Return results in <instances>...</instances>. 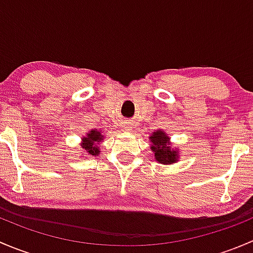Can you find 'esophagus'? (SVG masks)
I'll use <instances>...</instances> for the list:
<instances>
[{
	"label": "esophagus",
	"mask_w": 253,
	"mask_h": 253,
	"mask_svg": "<svg viewBox=\"0 0 253 253\" xmlns=\"http://www.w3.org/2000/svg\"><path fill=\"white\" fill-rule=\"evenodd\" d=\"M124 129H125V131H131L132 126L129 124H125L124 125Z\"/></svg>",
	"instance_id": "obj_1"
}]
</instances>
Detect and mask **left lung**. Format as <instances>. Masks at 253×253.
Segmentation results:
<instances>
[{"label": "left lung", "instance_id": "1", "mask_svg": "<svg viewBox=\"0 0 253 253\" xmlns=\"http://www.w3.org/2000/svg\"><path fill=\"white\" fill-rule=\"evenodd\" d=\"M150 149L154 153V159L163 165H171L178 162L180 150L177 148H172V143L170 142V137L168 136L164 129L159 128L153 132L149 137Z\"/></svg>", "mask_w": 253, "mask_h": 253}]
</instances>
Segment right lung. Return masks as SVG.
Listing matches in <instances>:
<instances>
[{
    "label": "right lung",
    "instance_id": "obj_1",
    "mask_svg": "<svg viewBox=\"0 0 253 253\" xmlns=\"http://www.w3.org/2000/svg\"><path fill=\"white\" fill-rule=\"evenodd\" d=\"M104 134L101 133V131L94 128L90 129L85 133V136L82 137V143L81 147L83 149L82 155H90V157H96V155H100V143L104 141Z\"/></svg>",
    "mask_w": 253,
    "mask_h": 253
}]
</instances>
